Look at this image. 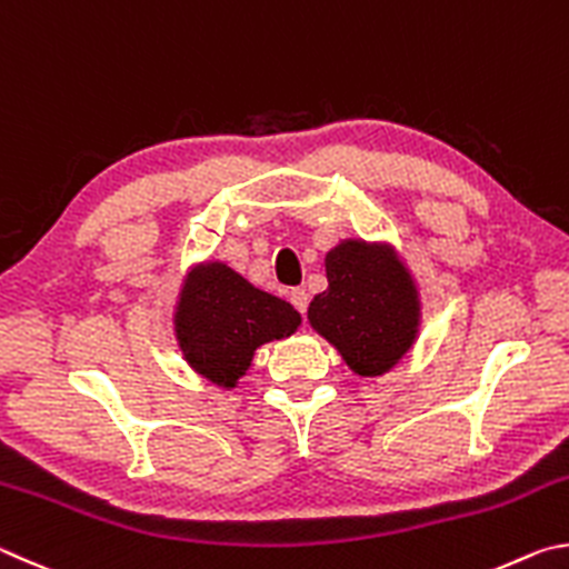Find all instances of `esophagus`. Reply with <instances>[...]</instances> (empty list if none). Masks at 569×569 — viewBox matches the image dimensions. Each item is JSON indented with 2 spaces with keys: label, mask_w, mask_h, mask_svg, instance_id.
I'll return each mask as SVG.
<instances>
[{
  "label": "esophagus",
  "mask_w": 569,
  "mask_h": 569,
  "mask_svg": "<svg viewBox=\"0 0 569 569\" xmlns=\"http://www.w3.org/2000/svg\"><path fill=\"white\" fill-rule=\"evenodd\" d=\"M290 302L295 305L297 312L305 315L307 305H310V295H307V290H302V287H295V290L290 292Z\"/></svg>",
  "instance_id": "34e87169"
}]
</instances>
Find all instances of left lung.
I'll return each instance as SVG.
<instances>
[{"mask_svg":"<svg viewBox=\"0 0 569 569\" xmlns=\"http://www.w3.org/2000/svg\"><path fill=\"white\" fill-rule=\"evenodd\" d=\"M327 290L307 310L312 330L355 375L380 377L412 350L422 302L410 269L390 244L342 239L325 257Z\"/></svg>","mask_w":569,"mask_h":569,"instance_id":"8db88e82","label":"left lung"}]
</instances>
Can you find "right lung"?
<instances>
[{"mask_svg":"<svg viewBox=\"0 0 569 569\" xmlns=\"http://www.w3.org/2000/svg\"><path fill=\"white\" fill-rule=\"evenodd\" d=\"M172 325L187 365L212 385L234 390L259 347L295 335L302 317L224 262H202L182 279Z\"/></svg>","mask_w":569,"mask_h":569,"instance_id":"1","label":"right lung"}]
</instances>
